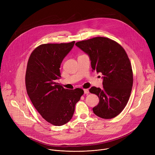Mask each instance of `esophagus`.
Segmentation results:
<instances>
[{
	"label": "esophagus",
	"mask_w": 155,
	"mask_h": 155,
	"mask_svg": "<svg viewBox=\"0 0 155 155\" xmlns=\"http://www.w3.org/2000/svg\"><path fill=\"white\" fill-rule=\"evenodd\" d=\"M84 94H87L88 93H90V91H89V90H88V89H84Z\"/></svg>",
	"instance_id": "obj_1"
}]
</instances>
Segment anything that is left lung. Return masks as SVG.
Returning a JSON list of instances; mask_svg holds the SVG:
<instances>
[{"label":"left lung","instance_id":"1","mask_svg":"<svg viewBox=\"0 0 155 155\" xmlns=\"http://www.w3.org/2000/svg\"><path fill=\"white\" fill-rule=\"evenodd\" d=\"M76 46L88 54L93 69L104 75L103 87H91L90 92L99 99L94 114L104 119L118 115L129 99L133 84V72L128 56L117 41L96 37L78 41Z\"/></svg>","mask_w":155,"mask_h":155}]
</instances>
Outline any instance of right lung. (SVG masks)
Masks as SVG:
<instances>
[{
	"label": "right lung",
	"instance_id": "right-lung-1",
	"mask_svg": "<svg viewBox=\"0 0 155 155\" xmlns=\"http://www.w3.org/2000/svg\"><path fill=\"white\" fill-rule=\"evenodd\" d=\"M74 43L41 44L33 50L27 64L28 94L43 118L54 126H62L72 119L75 104L84 94L81 88L65 89L56 82L61 77V62Z\"/></svg>",
	"mask_w": 155,
	"mask_h": 155
}]
</instances>
